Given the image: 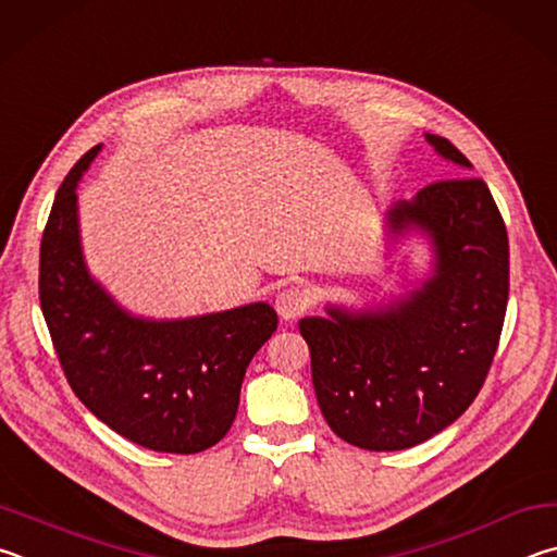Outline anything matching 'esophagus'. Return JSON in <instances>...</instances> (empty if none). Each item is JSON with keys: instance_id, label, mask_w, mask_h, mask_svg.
<instances>
[{"instance_id": "1", "label": "esophagus", "mask_w": 557, "mask_h": 557, "mask_svg": "<svg viewBox=\"0 0 557 557\" xmlns=\"http://www.w3.org/2000/svg\"><path fill=\"white\" fill-rule=\"evenodd\" d=\"M308 306H310L308 294L306 290H300L298 286H288L276 296V310L284 320H296L298 315H304V310Z\"/></svg>"}]
</instances>
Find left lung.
<instances>
[{"label":"left lung","instance_id":"8db88e82","mask_svg":"<svg viewBox=\"0 0 557 557\" xmlns=\"http://www.w3.org/2000/svg\"><path fill=\"white\" fill-rule=\"evenodd\" d=\"M425 141L460 175L472 163L437 134ZM386 242L421 237L428 273L372 306L327 304L298 323L327 425L349 445L406 450L460 418L490 372L509 300V237L486 183L425 185L384 214Z\"/></svg>","mask_w":557,"mask_h":557}]
</instances>
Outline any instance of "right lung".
<instances>
[{
    "label": "right lung",
    "instance_id": "right-lung-1",
    "mask_svg": "<svg viewBox=\"0 0 557 557\" xmlns=\"http://www.w3.org/2000/svg\"><path fill=\"white\" fill-rule=\"evenodd\" d=\"M87 151L53 200L41 239V310L75 396L126 441L193 455L234 423L247 367L278 325L269 304L190 318L134 315L87 269L77 185Z\"/></svg>",
    "mask_w": 557,
    "mask_h": 557
}]
</instances>
